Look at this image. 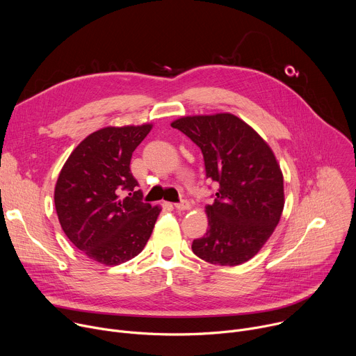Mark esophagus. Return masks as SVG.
I'll return each instance as SVG.
<instances>
[{
  "label": "esophagus",
  "instance_id": "esophagus-1",
  "mask_svg": "<svg viewBox=\"0 0 356 356\" xmlns=\"http://www.w3.org/2000/svg\"><path fill=\"white\" fill-rule=\"evenodd\" d=\"M175 207L179 211H187V210H190V202L187 200H181L180 202H177V204H175Z\"/></svg>",
  "mask_w": 356,
  "mask_h": 356
}]
</instances>
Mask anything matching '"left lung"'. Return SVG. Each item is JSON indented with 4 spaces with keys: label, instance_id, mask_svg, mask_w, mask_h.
<instances>
[{
    "label": "left lung",
    "instance_id": "1",
    "mask_svg": "<svg viewBox=\"0 0 356 356\" xmlns=\"http://www.w3.org/2000/svg\"><path fill=\"white\" fill-rule=\"evenodd\" d=\"M202 152L207 177L220 184L206 207L209 229L194 239L195 255L236 266L262 249L284 207L283 173L264 138L234 114L188 115L172 122Z\"/></svg>",
    "mask_w": 356,
    "mask_h": 356
}]
</instances>
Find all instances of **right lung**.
I'll return each mask as SVG.
<instances>
[{
    "instance_id": "add662e5",
    "label": "right lung",
    "mask_w": 356,
    "mask_h": 356,
    "mask_svg": "<svg viewBox=\"0 0 356 356\" xmlns=\"http://www.w3.org/2000/svg\"><path fill=\"white\" fill-rule=\"evenodd\" d=\"M152 124L106 127L84 138L63 165L55 207L70 242L98 264L115 266L142 252L159 206L142 202L129 165Z\"/></svg>"
}]
</instances>
